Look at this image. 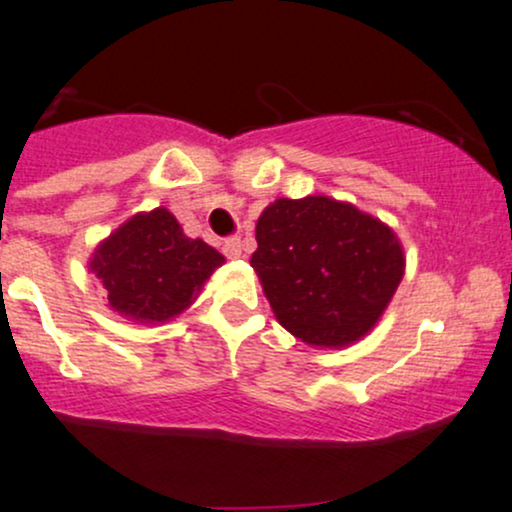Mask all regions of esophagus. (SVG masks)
Segmentation results:
<instances>
[{"label":"esophagus","instance_id":"obj_1","mask_svg":"<svg viewBox=\"0 0 512 512\" xmlns=\"http://www.w3.org/2000/svg\"><path fill=\"white\" fill-rule=\"evenodd\" d=\"M224 255L229 257V260H236V257L243 255V240H240L238 236L226 240V243H224Z\"/></svg>","mask_w":512,"mask_h":512}]
</instances>
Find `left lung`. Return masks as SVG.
Here are the masks:
<instances>
[{
    "label": "left lung",
    "mask_w": 512,
    "mask_h": 512,
    "mask_svg": "<svg viewBox=\"0 0 512 512\" xmlns=\"http://www.w3.org/2000/svg\"><path fill=\"white\" fill-rule=\"evenodd\" d=\"M250 264L283 329L346 348L374 329L405 274L393 229L326 195L279 197L257 219Z\"/></svg>",
    "instance_id": "left-lung-1"
}]
</instances>
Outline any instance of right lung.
<instances>
[{"mask_svg":"<svg viewBox=\"0 0 512 512\" xmlns=\"http://www.w3.org/2000/svg\"><path fill=\"white\" fill-rule=\"evenodd\" d=\"M224 264L212 245L188 238L169 209L140 212L104 238L90 257L112 310L138 324L181 315Z\"/></svg>","mask_w":512,"mask_h":512,"instance_id":"1","label":"right lung"}]
</instances>
